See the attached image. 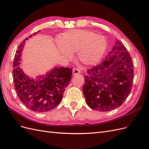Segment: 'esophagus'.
I'll list each match as a JSON object with an SVG mask.
<instances>
[{
  "label": "esophagus",
  "mask_w": 149,
  "mask_h": 149,
  "mask_svg": "<svg viewBox=\"0 0 149 149\" xmlns=\"http://www.w3.org/2000/svg\"><path fill=\"white\" fill-rule=\"evenodd\" d=\"M81 73L80 70H79L78 68H74V69L73 70V74H74V75L78 74H79V73Z\"/></svg>",
  "instance_id": "obj_1"
}]
</instances>
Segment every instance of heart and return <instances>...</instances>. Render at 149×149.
Returning <instances> with one entry per match:
<instances>
[{
  "label": "heart",
  "mask_w": 149,
  "mask_h": 149,
  "mask_svg": "<svg viewBox=\"0 0 149 149\" xmlns=\"http://www.w3.org/2000/svg\"><path fill=\"white\" fill-rule=\"evenodd\" d=\"M59 49L63 55L71 58L72 53L78 52V59L87 65L100 61L107 46L106 38L93 31L84 30L68 31L63 35Z\"/></svg>",
  "instance_id": "b5f03b06"
}]
</instances>
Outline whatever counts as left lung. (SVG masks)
<instances>
[{"label":"left lung","mask_w":149,"mask_h":149,"mask_svg":"<svg viewBox=\"0 0 149 149\" xmlns=\"http://www.w3.org/2000/svg\"><path fill=\"white\" fill-rule=\"evenodd\" d=\"M83 92L94 110L109 111L120 106L131 91L134 69L132 58L124 45H115L100 64L88 70Z\"/></svg>","instance_id":"left-lung-1"}]
</instances>
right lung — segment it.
<instances>
[{
    "instance_id": "1",
    "label": "right lung",
    "mask_w": 149,
    "mask_h": 149,
    "mask_svg": "<svg viewBox=\"0 0 149 149\" xmlns=\"http://www.w3.org/2000/svg\"><path fill=\"white\" fill-rule=\"evenodd\" d=\"M31 37L32 35L29 37ZM25 41L18 48L13 64V83L17 96L31 111L41 112L50 111L61 102L65 89L71 81L73 69L68 67H55L46 76H40L38 79L30 78L19 67Z\"/></svg>"
}]
</instances>
